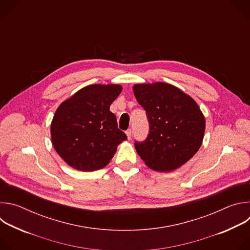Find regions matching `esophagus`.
Wrapping results in <instances>:
<instances>
[{
    "mask_svg": "<svg viewBox=\"0 0 250 250\" xmlns=\"http://www.w3.org/2000/svg\"><path fill=\"white\" fill-rule=\"evenodd\" d=\"M125 133H126V136H127V138H128V139H130V138H131V133H132L131 129H130V128H129V129H127V130L125 131Z\"/></svg>",
    "mask_w": 250,
    "mask_h": 250,
    "instance_id": "obj_1",
    "label": "esophagus"
}]
</instances>
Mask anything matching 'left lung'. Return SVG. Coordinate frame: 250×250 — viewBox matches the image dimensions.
I'll return each instance as SVG.
<instances>
[{
	"label": "left lung",
	"instance_id": "8db88e82",
	"mask_svg": "<svg viewBox=\"0 0 250 250\" xmlns=\"http://www.w3.org/2000/svg\"><path fill=\"white\" fill-rule=\"evenodd\" d=\"M133 93L149 123L146 139L134 142L141 159L159 172L189 161L201 147L206 128L197 103L179 88L162 82L136 84Z\"/></svg>",
	"mask_w": 250,
	"mask_h": 250
}]
</instances>
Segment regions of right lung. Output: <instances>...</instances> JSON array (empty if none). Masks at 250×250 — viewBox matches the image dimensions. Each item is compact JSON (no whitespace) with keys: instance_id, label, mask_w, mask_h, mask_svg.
I'll use <instances>...</instances> for the list:
<instances>
[{"instance_id":"right-lung-1","label":"right lung","mask_w":250,"mask_h":250,"mask_svg":"<svg viewBox=\"0 0 250 250\" xmlns=\"http://www.w3.org/2000/svg\"><path fill=\"white\" fill-rule=\"evenodd\" d=\"M122 90L121 85H89L58 106L51 122V140L69 166L88 172L102 169L127 138L110 111Z\"/></svg>"}]
</instances>
